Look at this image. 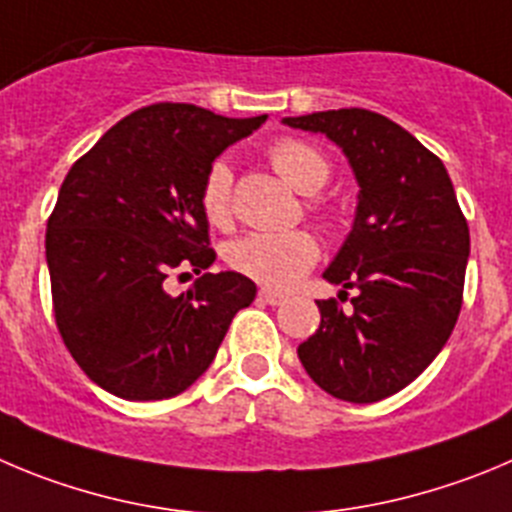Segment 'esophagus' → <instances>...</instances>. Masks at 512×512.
I'll return each instance as SVG.
<instances>
[{"label": "esophagus", "instance_id": "obj_1", "mask_svg": "<svg viewBox=\"0 0 512 512\" xmlns=\"http://www.w3.org/2000/svg\"><path fill=\"white\" fill-rule=\"evenodd\" d=\"M257 298L267 305H283L285 303V295L272 293V290H260V293H257Z\"/></svg>", "mask_w": 512, "mask_h": 512}]
</instances>
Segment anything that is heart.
Masks as SVG:
<instances>
[{
	"label": "heart",
	"mask_w": 512,
	"mask_h": 512,
	"mask_svg": "<svg viewBox=\"0 0 512 512\" xmlns=\"http://www.w3.org/2000/svg\"><path fill=\"white\" fill-rule=\"evenodd\" d=\"M270 164L300 194H315L331 176V166L321 151L295 138L270 146ZM204 217L214 227L232 222V169L227 161H214L202 184ZM321 250L313 234L293 232H252L227 247V265L265 288H293L315 265Z\"/></svg>",
	"instance_id": "heart-1"
}]
</instances>
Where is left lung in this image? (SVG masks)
Here are the masks:
<instances>
[{
	"label": "left lung",
	"mask_w": 512,
	"mask_h": 512,
	"mask_svg": "<svg viewBox=\"0 0 512 512\" xmlns=\"http://www.w3.org/2000/svg\"><path fill=\"white\" fill-rule=\"evenodd\" d=\"M283 123L336 143L358 184L353 227L323 272L341 300L353 290L351 308L318 300L321 328L298 346L300 364L336 399H386L432 364L460 315L470 229L455 186L432 151L379 113Z\"/></svg>",
	"instance_id": "8db88e82"
}]
</instances>
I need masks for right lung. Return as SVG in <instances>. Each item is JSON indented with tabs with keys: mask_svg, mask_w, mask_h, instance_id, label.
Here are the masks:
<instances>
[{
	"mask_svg": "<svg viewBox=\"0 0 512 512\" xmlns=\"http://www.w3.org/2000/svg\"><path fill=\"white\" fill-rule=\"evenodd\" d=\"M265 121L146 105L68 171L45 234L52 305L62 341L100 389L128 401L181 394L209 369L234 313L255 300L257 285L232 270L205 272L176 299L163 283L217 260L204 176Z\"/></svg>",
	"mask_w": 512,
	"mask_h": 512,
	"instance_id": "obj_1",
	"label": "right lung"
}]
</instances>
